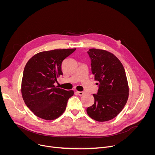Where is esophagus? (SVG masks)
<instances>
[{"mask_svg":"<svg viewBox=\"0 0 155 155\" xmlns=\"http://www.w3.org/2000/svg\"><path fill=\"white\" fill-rule=\"evenodd\" d=\"M77 93L80 96H83V95H84L85 94V93L83 92V91H77Z\"/></svg>","mask_w":155,"mask_h":155,"instance_id":"1","label":"esophagus"}]
</instances>
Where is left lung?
Here are the masks:
<instances>
[{"label":"left lung","mask_w":155,"mask_h":155,"mask_svg":"<svg viewBox=\"0 0 155 155\" xmlns=\"http://www.w3.org/2000/svg\"><path fill=\"white\" fill-rule=\"evenodd\" d=\"M91 61V71L99 89L94 94V104L86 109L87 115L100 122L116 117L125 106L129 87L125 70L112 53L92 48L87 51Z\"/></svg>","instance_id":"8db88e82"}]
</instances>
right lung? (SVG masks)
I'll return each instance as SVG.
<instances>
[{
    "label": "right lung",
    "instance_id": "1",
    "mask_svg": "<svg viewBox=\"0 0 155 155\" xmlns=\"http://www.w3.org/2000/svg\"><path fill=\"white\" fill-rule=\"evenodd\" d=\"M74 49L54 50L35 54L27 62L21 83V93L27 107L37 117L53 120L65 111L74 92L54 85L62 75L61 64Z\"/></svg>",
    "mask_w": 155,
    "mask_h": 155
}]
</instances>
